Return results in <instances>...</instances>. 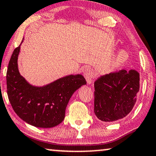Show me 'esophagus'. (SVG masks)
Listing matches in <instances>:
<instances>
[{
    "mask_svg": "<svg viewBox=\"0 0 156 156\" xmlns=\"http://www.w3.org/2000/svg\"><path fill=\"white\" fill-rule=\"evenodd\" d=\"M83 76L86 79V81H87L88 84H90L93 82V72L91 70V69L89 68H85L83 70Z\"/></svg>",
    "mask_w": 156,
    "mask_h": 156,
    "instance_id": "esophagus-1",
    "label": "esophagus"
}]
</instances>
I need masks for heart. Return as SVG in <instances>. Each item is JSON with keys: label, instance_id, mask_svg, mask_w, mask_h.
I'll list each match as a JSON object with an SVG mask.
<instances>
[{"label": "heart", "instance_id": "b5f03b06", "mask_svg": "<svg viewBox=\"0 0 156 156\" xmlns=\"http://www.w3.org/2000/svg\"><path fill=\"white\" fill-rule=\"evenodd\" d=\"M129 55L128 52L124 51V50H121L112 58L111 63H110V66L112 67V68L114 69L121 68L127 63Z\"/></svg>", "mask_w": 156, "mask_h": 156}]
</instances>
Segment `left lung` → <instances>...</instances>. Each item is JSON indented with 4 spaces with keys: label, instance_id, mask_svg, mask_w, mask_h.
Wrapping results in <instances>:
<instances>
[{
    "label": "left lung",
    "instance_id": "obj_1",
    "mask_svg": "<svg viewBox=\"0 0 156 156\" xmlns=\"http://www.w3.org/2000/svg\"><path fill=\"white\" fill-rule=\"evenodd\" d=\"M94 112L104 122L123 119L133 109L140 90V74L125 70L100 76L94 82Z\"/></svg>",
    "mask_w": 156,
    "mask_h": 156
}]
</instances>
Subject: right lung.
Masks as SVG:
<instances>
[{"label":"right lung","mask_w":156,"mask_h":156,"mask_svg":"<svg viewBox=\"0 0 156 156\" xmlns=\"http://www.w3.org/2000/svg\"><path fill=\"white\" fill-rule=\"evenodd\" d=\"M23 42V38L9 62L6 76L9 100L15 113L27 123L37 128H53L63 121L72 95L86 81L77 74L42 86L32 85L19 71L18 56Z\"/></svg>","instance_id":"right-lung-1"}]
</instances>
